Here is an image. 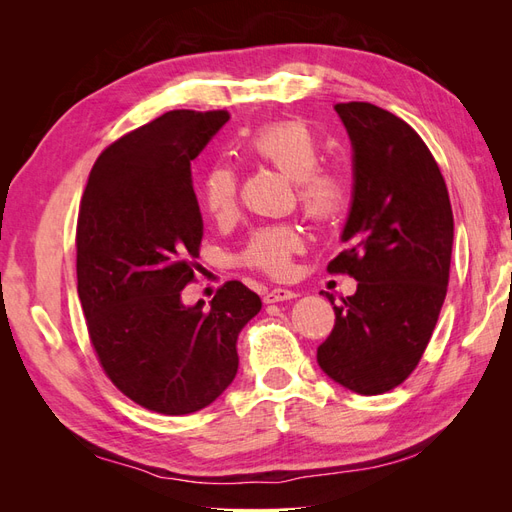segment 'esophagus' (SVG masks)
I'll list each match as a JSON object with an SVG mask.
<instances>
[{
    "label": "esophagus",
    "instance_id": "esophagus-1",
    "mask_svg": "<svg viewBox=\"0 0 512 512\" xmlns=\"http://www.w3.org/2000/svg\"><path fill=\"white\" fill-rule=\"evenodd\" d=\"M294 297H297V292H294V290L273 288V290L265 292V297H262V301H265V303H277V301H290Z\"/></svg>",
    "mask_w": 512,
    "mask_h": 512
}]
</instances>
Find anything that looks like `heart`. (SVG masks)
Wrapping results in <instances>:
<instances>
[{
  "mask_svg": "<svg viewBox=\"0 0 512 512\" xmlns=\"http://www.w3.org/2000/svg\"><path fill=\"white\" fill-rule=\"evenodd\" d=\"M245 156L275 168L292 181L301 211L312 222H335L350 205V181L342 168L322 166V143L303 121H275L258 128L243 143ZM198 198L215 220H228L237 211V175L228 164L215 162L198 181ZM303 250L301 232L290 224L256 228L241 250L245 267L284 277L292 256Z\"/></svg>",
  "mask_w": 512,
  "mask_h": 512,
  "instance_id": "1",
  "label": "heart"
}]
</instances>
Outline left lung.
Returning <instances> with one entry per match:
<instances>
[{"label":"left lung","instance_id":"1","mask_svg":"<svg viewBox=\"0 0 512 512\" xmlns=\"http://www.w3.org/2000/svg\"><path fill=\"white\" fill-rule=\"evenodd\" d=\"M335 111L354 149V194L346 250L327 269L359 286L333 305L318 363L346 389L382 395L412 374L436 329L451 273L453 209L438 162L404 119L369 102H342Z\"/></svg>","mask_w":512,"mask_h":512}]
</instances>
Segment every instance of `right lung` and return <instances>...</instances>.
Returning <instances> with one entry per match:
<instances>
[{
  "mask_svg": "<svg viewBox=\"0 0 512 512\" xmlns=\"http://www.w3.org/2000/svg\"><path fill=\"white\" fill-rule=\"evenodd\" d=\"M228 111H168L108 145L76 222V280L106 378L151 412L203 410L235 380L239 331L260 297L232 280L209 307L181 303L196 280L203 218L190 162Z\"/></svg>",
  "mask_w": 512,
  "mask_h": 512,
  "instance_id": "add662e5",
  "label": "right lung"
}]
</instances>
